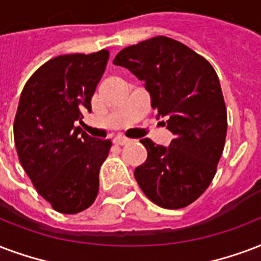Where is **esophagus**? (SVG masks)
<instances>
[{"instance_id":"1","label":"esophagus","mask_w":261,"mask_h":261,"mask_svg":"<svg viewBox=\"0 0 261 261\" xmlns=\"http://www.w3.org/2000/svg\"><path fill=\"white\" fill-rule=\"evenodd\" d=\"M113 141H115V144L116 145H127L131 142V139L124 137V135H117V137H115Z\"/></svg>"}]
</instances>
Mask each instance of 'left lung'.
I'll return each mask as SVG.
<instances>
[{
    "mask_svg": "<svg viewBox=\"0 0 261 261\" xmlns=\"http://www.w3.org/2000/svg\"><path fill=\"white\" fill-rule=\"evenodd\" d=\"M113 64L130 69L150 94L157 116L174 134L170 146L144 138L146 162L134 176L145 196L167 210L185 208L210 186L223 153L227 111L210 61L168 37L124 47Z\"/></svg>",
    "mask_w": 261,
    "mask_h": 261,
    "instance_id": "1",
    "label": "left lung"
}]
</instances>
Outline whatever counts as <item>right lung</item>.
I'll list each match as a JSON object with an SVG mask.
<instances>
[{
  "instance_id": "obj_1",
  "label": "right lung",
  "mask_w": 261,
  "mask_h": 261,
  "mask_svg": "<svg viewBox=\"0 0 261 261\" xmlns=\"http://www.w3.org/2000/svg\"><path fill=\"white\" fill-rule=\"evenodd\" d=\"M109 51L63 55L33 73L20 95L13 123L19 160L34 188L53 210L77 214L98 194L99 168L111 139H97L73 126L105 71Z\"/></svg>"
}]
</instances>
